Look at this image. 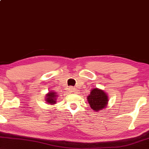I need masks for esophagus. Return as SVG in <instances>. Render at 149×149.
Here are the masks:
<instances>
[{
    "mask_svg": "<svg viewBox=\"0 0 149 149\" xmlns=\"http://www.w3.org/2000/svg\"><path fill=\"white\" fill-rule=\"evenodd\" d=\"M69 92L70 93H77V90L75 88L72 87V86H70V87H69Z\"/></svg>",
    "mask_w": 149,
    "mask_h": 149,
    "instance_id": "1",
    "label": "esophagus"
}]
</instances>
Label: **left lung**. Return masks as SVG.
I'll list each match as a JSON object with an SVG mask.
<instances>
[{
    "instance_id": "obj_1",
    "label": "left lung",
    "mask_w": 149,
    "mask_h": 149,
    "mask_svg": "<svg viewBox=\"0 0 149 149\" xmlns=\"http://www.w3.org/2000/svg\"><path fill=\"white\" fill-rule=\"evenodd\" d=\"M87 99L91 109L96 111L104 109L108 103V97L107 94L97 88H95L91 91Z\"/></svg>"
}]
</instances>
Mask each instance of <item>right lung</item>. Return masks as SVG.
Wrapping results in <instances>:
<instances>
[{"label": "right lung", "instance_id": "right-lung-1", "mask_svg": "<svg viewBox=\"0 0 149 149\" xmlns=\"http://www.w3.org/2000/svg\"><path fill=\"white\" fill-rule=\"evenodd\" d=\"M47 99H46V100H47V102H48V103L49 104H54L56 103V95L55 93L54 92H51L49 93L48 95H47Z\"/></svg>", "mask_w": 149, "mask_h": 149}]
</instances>
